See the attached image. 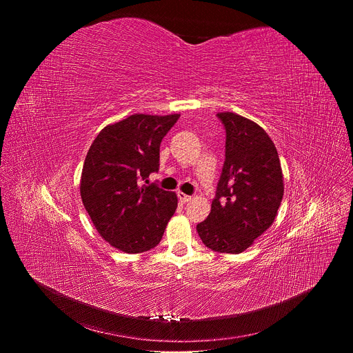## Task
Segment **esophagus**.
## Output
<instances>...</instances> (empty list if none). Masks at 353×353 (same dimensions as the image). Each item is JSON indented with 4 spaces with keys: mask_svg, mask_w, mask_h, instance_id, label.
<instances>
[{
    "mask_svg": "<svg viewBox=\"0 0 353 353\" xmlns=\"http://www.w3.org/2000/svg\"><path fill=\"white\" fill-rule=\"evenodd\" d=\"M177 196H179V199H180V203H183V204H185V203H188V201H191V196L187 195V194H184V192H181V191L177 192Z\"/></svg>",
    "mask_w": 353,
    "mask_h": 353,
    "instance_id": "1",
    "label": "esophagus"
}]
</instances>
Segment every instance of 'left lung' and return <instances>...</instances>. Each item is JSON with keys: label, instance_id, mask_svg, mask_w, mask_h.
I'll return each instance as SVG.
<instances>
[{"label": "left lung", "instance_id": "1", "mask_svg": "<svg viewBox=\"0 0 353 353\" xmlns=\"http://www.w3.org/2000/svg\"><path fill=\"white\" fill-rule=\"evenodd\" d=\"M225 130V163L208 218L196 225L203 243L218 253L239 254L274 222L283 196L276 148L254 121L218 113Z\"/></svg>", "mask_w": 353, "mask_h": 353}]
</instances>
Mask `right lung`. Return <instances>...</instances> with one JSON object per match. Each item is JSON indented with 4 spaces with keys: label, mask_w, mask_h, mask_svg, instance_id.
I'll return each instance as SVG.
<instances>
[{
    "label": "right lung",
    "mask_w": 353,
    "mask_h": 353,
    "mask_svg": "<svg viewBox=\"0 0 353 353\" xmlns=\"http://www.w3.org/2000/svg\"><path fill=\"white\" fill-rule=\"evenodd\" d=\"M180 114H132L105 127L92 142L81 176V198L96 230L128 254L159 244L177 195L139 184L159 170V148Z\"/></svg>",
    "instance_id": "add662e5"
}]
</instances>
